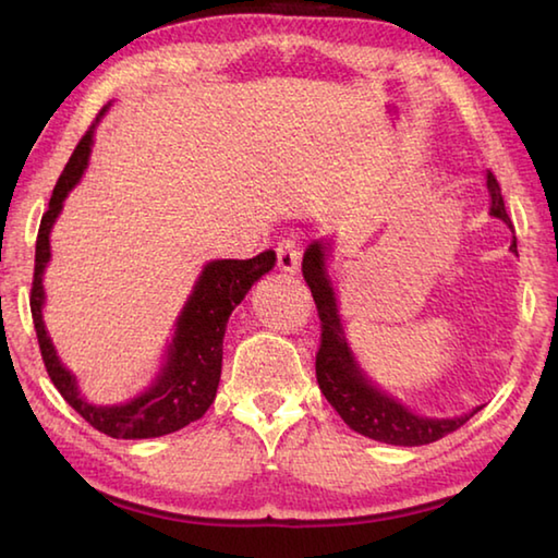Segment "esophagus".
<instances>
[{"mask_svg":"<svg viewBox=\"0 0 558 558\" xmlns=\"http://www.w3.org/2000/svg\"><path fill=\"white\" fill-rule=\"evenodd\" d=\"M278 268L282 272H298V266H300V245L295 241H282L278 243Z\"/></svg>","mask_w":558,"mask_h":558,"instance_id":"1","label":"esophagus"}]
</instances>
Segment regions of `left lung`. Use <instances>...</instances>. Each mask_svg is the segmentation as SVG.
Returning <instances> with one entry per match:
<instances>
[{"label":"left lung","mask_w":558,"mask_h":558,"mask_svg":"<svg viewBox=\"0 0 558 558\" xmlns=\"http://www.w3.org/2000/svg\"><path fill=\"white\" fill-rule=\"evenodd\" d=\"M485 186L489 192V216L512 226L493 172H487ZM335 241V235L317 239L307 245L305 256H302V278H305L310 292H313L319 323H323V344H319L315 369L325 399L342 415L349 428L372 440L389 442V446H428V442H436L448 433L458 430L483 405H475L472 411L452 415V418L415 413L401 399L386 393L379 384H374L369 374L362 369V364L356 362L354 349L349 347L344 332L342 315H339L335 282L329 276V258H332ZM509 251L517 253V241H512Z\"/></svg>","instance_id":"8db88e82"}]
</instances>
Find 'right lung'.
Listing matches in <instances>:
<instances>
[{
  "mask_svg": "<svg viewBox=\"0 0 558 558\" xmlns=\"http://www.w3.org/2000/svg\"><path fill=\"white\" fill-rule=\"evenodd\" d=\"M108 108L110 106L100 110L96 122L83 135L78 147L73 149L69 165L63 167L59 182L53 186L49 211L41 219L39 239H36L32 317L46 372L75 413H81L93 428L110 438H159L189 426L192 421H199L209 411L221 379L226 325H229L233 310L248 295V290L276 266V253L263 251L260 256L248 260L223 258L206 263L192 292H189L182 313L174 319L172 337L167 339L162 364H159L155 379L125 403H90L81 393L75 374L61 362L49 329H46L44 272L51 263L53 223L63 211L65 196L86 174L93 153V135H96L98 122Z\"/></svg>",
  "mask_w": 558,
  "mask_h": 558,
  "instance_id": "1",
  "label": "right lung"
}]
</instances>
